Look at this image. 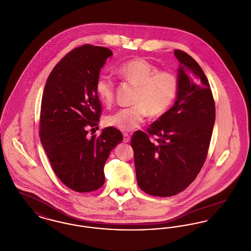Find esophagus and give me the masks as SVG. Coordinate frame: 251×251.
Segmentation results:
<instances>
[{
	"mask_svg": "<svg viewBox=\"0 0 251 251\" xmlns=\"http://www.w3.org/2000/svg\"><path fill=\"white\" fill-rule=\"evenodd\" d=\"M131 141V137L128 133H124L123 134V142L124 143H129Z\"/></svg>",
	"mask_w": 251,
	"mask_h": 251,
	"instance_id": "obj_1",
	"label": "esophagus"
}]
</instances>
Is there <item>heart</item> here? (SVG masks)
<instances>
[{"mask_svg":"<svg viewBox=\"0 0 251 251\" xmlns=\"http://www.w3.org/2000/svg\"><path fill=\"white\" fill-rule=\"evenodd\" d=\"M120 77L138 86L134 97V107L124 108L110 115L108 125L121 131H131L145 121L147 115L160 117L170 107L178 93V79L168 72H160L155 65L144 58L127 61L118 69ZM115 83L107 76L96 80L95 91L99 99L110 105L115 97Z\"/></svg>","mask_w":251,"mask_h":251,"instance_id":"1","label":"heart"}]
</instances>
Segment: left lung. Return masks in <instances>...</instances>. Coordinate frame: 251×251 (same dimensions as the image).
<instances>
[{
	"label": "left lung",
	"instance_id": "obj_1",
	"mask_svg": "<svg viewBox=\"0 0 251 251\" xmlns=\"http://www.w3.org/2000/svg\"><path fill=\"white\" fill-rule=\"evenodd\" d=\"M179 61L178 93L174 105L147 132L131 137L138 186L149 195L171 197L186 189L206 160L215 120V100L200 65L175 50ZM150 135L159 138L156 144Z\"/></svg>",
	"mask_w": 251,
	"mask_h": 251
}]
</instances>
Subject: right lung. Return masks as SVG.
Listing matches in <instances>:
<instances>
[{
  "instance_id": "right-lung-1",
  "label": "right lung",
  "mask_w": 251,
  "mask_h": 251,
  "mask_svg": "<svg viewBox=\"0 0 251 251\" xmlns=\"http://www.w3.org/2000/svg\"><path fill=\"white\" fill-rule=\"evenodd\" d=\"M112 55L104 47L74 49L53 68L44 87L40 141L55 175L74 191H95L103 185L109 154L123 140L114 127L104 128L100 136H87L101 113L96 80Z\"/></svg>"
}]
</instances>
